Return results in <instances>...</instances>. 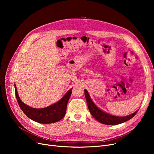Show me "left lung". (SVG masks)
Masks as SVG:
<instances>
[{"label": "left lung", "mask_w": 154, "mask_h": 154, "mask_svg": "<svg viewBox=\"0 0 154 154\" xmlns=\"http://www.w3.org/2000/svg\"><path fill=\"white\" fill-rule=\"evenodd\" d=\"M85 95L88 110H89L92 116L97 121H98L99 122L105 125H115L127 122V121L132 118L137 114L138 111L137 110L134 113L127 116H125V117H119V116H112L97 108L91 99L89 94H88V93L86 89H85Z\"/></svg>", "instance_id": "1"}]
</instances>
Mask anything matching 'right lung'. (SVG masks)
Instances as JSON below:
<instances>
[{"label":"right lung","instance_id":"1","mask_svg":"<svg viewBox=\"0 0 154 154\" xmlns=\"http://www.w3.org/2000/svg\"><path fill=\"white\" fill-rule=\"evenodd\" d=\"M15 89L18 103L21 110L24 112V113L27 117L36 122L49 124L58 122L66 115L67 103L71 95L72 88L67 92L66 94L57 103L43 109L31 108L24 104L19 98L15 85Z\"/></svg>","mask_w":154,"mask_h":154}]
</instances>
